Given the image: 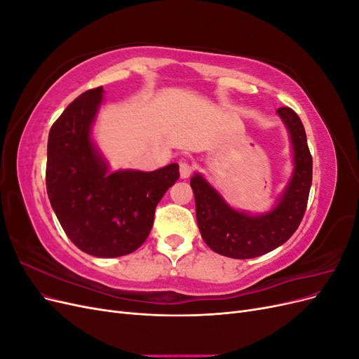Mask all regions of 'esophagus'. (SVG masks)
Here are the masks:
<instances>
[{"label":"esophagus","instance_id":"esophagus-1","mask_svg":"<svg viewBox=\"0 0 359 359\" xmlns=\"http://www.w3.org/2000/svg\"><path fill=\"white\" fill-rule=\"evenodd\" d=\"M180 175L182 180H186L191 175V166L189 165V163H186V161L180 163Z\"/></svg>","mask_w":359,"mask_h":359}]
</instances>
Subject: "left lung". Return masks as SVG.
<instances>
[{"instance_id": "1", "label": "left lung", "mask_w": 359, "mask_h": 359, "mask_svg": "<svg viewBox=\"0 0 359 359\" xmlns=\"http://www.w3.org/2000/svg\"><path fill=\"white\" fill-rule=\"evenodd\" d=\"M277 114L289 132L293 170L273 210L262 214L238 211L201 173L190 180L201 235L206 245L222 256L252 259L273 252L298 229L306 212L313 172L306 130L290 107H280Z\"/></svg>"}]
</instances>
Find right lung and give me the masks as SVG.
<instances>
[{"label":"right lung","mask_w":359,"mask_h":359,"mask_svg":"<svg viewBox=\"0 0 359 359\" xmlns=\"http://www.w3.org/2000/svg\"><path fill=\"white\" fill-rule=\"evenodd\" d=\"M103 88L74 99L48 137L46 189L70 241L95 257H118L145 243L156 206L180 178L177 163L153 170H109L91 137Z\"/></svg>","instance_id":"1"}]
</instances>
